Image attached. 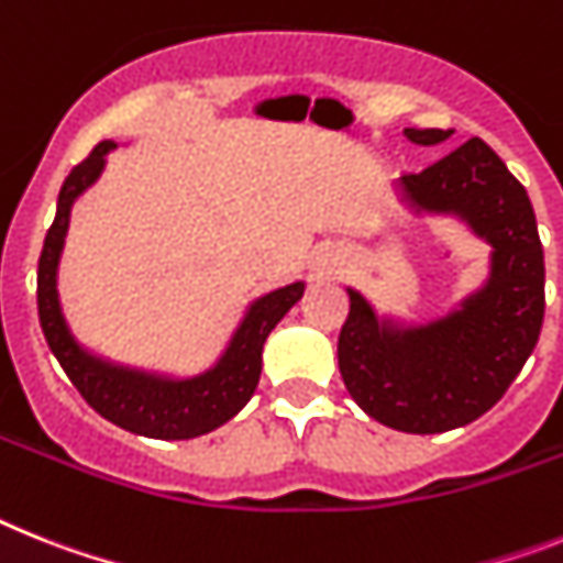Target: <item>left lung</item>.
<instances>
[{
    "label": "left lung",
    "instance_id": "8db88e82",
    "mask_svg": "<svg viewBox=\"0 0 563 563\" xmlns=\"http://www.w3.org/2000/svg\"><path fill=\"white\" fill-rule=\"evenodd\" d=\"M441 145L455 131L406 129ZM415 214L452 217L486 243L489 274L441 318L406 323L349 286L338 363L349 395L384 427L412 434L457 429L489 412L532 354L544 323V249L527 188L484 140H470L398 179Z\"/></svg>",
    "mask_w": 563,
    "mask_h": 563
}]
</instances>
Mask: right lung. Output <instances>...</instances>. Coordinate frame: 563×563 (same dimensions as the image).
I'll return each instance as SVG.
<instances>
[{
  "label": "right lung",
  "mask_w": 563,
  "mask_h": 563,
  "mask_svg": "<svg viewBox=\"0 0 563 563\" xmlns=\"http://www.w3.org/2000/svg\"><path fill=\"white\" fill-rule=\"evenodd\" d=\"M117 148L113 140L99 143L97 148L65 177L56 200V217L45 234L36 272V306L40 323L51 352L77 386L79 395L91 409L117 427L134 434L157 438V441H188L206 432H214L225 420L252 400L263 369V343L272 329L286 318V311L303 297L306 283L297 280L257 297L243 320L231 334L229 346L200 375L177 377L165 372L136 369L125 363H113L102 354L85 349L74 332L59 303V260H63L65 238H68L70 209L88 188L102 177L106 157Z\"/></svg>",
  "instance_id": "right-lung-1"
}]
</instances>
